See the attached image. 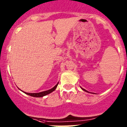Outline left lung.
Wrapping results in <instances>:
<instances>
[{"instance_id":"left-lung-1","label":"left lung","mask_w":127,"mask_h":127,"mask_svg":"<svg viewBox=\"0 0 127 127\" xmlns=\"http://www.w3.org/2000/svg\"><path fill=\"white\" fill-rule=\"evenodd\" d=\"M80 88H81V89H82V90L85 91V92H88V93H90V92H88V91H87V90H86L84 89V88H82V87H80Z\"/></svg>"}]
</instances>
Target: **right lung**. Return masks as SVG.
<instances>
[{"instance_id":"obj_1","label":"right lung","mask_w":127,"mask_h":127,"mask_svg":"<svg viewBox=\"0 0 127 127\" xmlns=\"http://www.w3.org/2000/svg\"><path fill=\"white\" fill-rule=\"evenodd\" d=\"M58 84H56L55 87H53V88H51V89L48 90H46V91H44V92H39V93H26V92H24L23 91H22L23 93H25V94L28 95H29V96H31L32 97H37V98H40V97H43L44 96L47 95H48L50 94V93H52V92H53V91L55 90L56 89V87H57L58 85ZM20 89V88H19Z\"/></svg>"}]
</instances>
